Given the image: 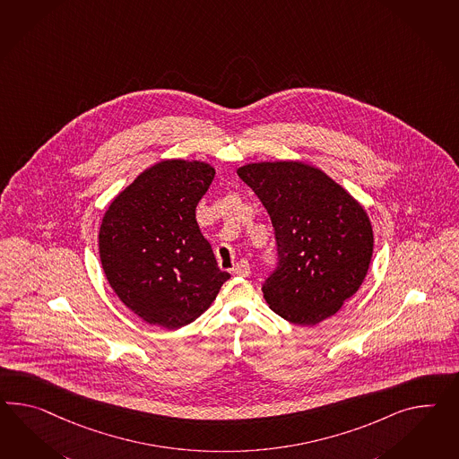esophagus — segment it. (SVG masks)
I'll use <instances>...</instances> for the list:
<instances>
[{
	"label": "esophagus",
	"instance_id": "34e87169",
	"mask_svg": "<svg viewBox=\"0 0 459 459\" xmlns=\"http://www.w3.org/2000/svg\"><path fill=\"white\" fill-rule=\"evenodd\" d=\"M233 273L238 274V276H249V263H247V259L238 261L235 268H233Z\"/></svg>",
	"mask_w": 459,
	"mask_h": 459
}]
</instances>
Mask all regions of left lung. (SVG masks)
<instances>
[{"mask_svg": "<svg viewBox=\"0 0 459 459\" xmlns=\"http://www.w3.org/2000/svg\"><path fill=\"white\" fill-rule=\"evenodd\" d=\"M238 177L258 195L276 233L278 270L264 299L286 321L315 326L336 315L365 281L375 236L363 204L317 166L258 161Z\"/></svg>", "mask_w": 459, "mask_h": 459, "instance_id": "left-lung-1", "label": "left lung"}]
</instances>
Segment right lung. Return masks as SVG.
I'll use <instances>...</instances> for the list:
<instances>
[{"instance_id": "right-lung-1", "label": "right lung", "mask_w": 459, "mask_h": 459, "mask_svg": "<svg viewBox=\"0 0 459 459\" xmlns=\"http://www.w3.org/2000/svg\"><path fill=\"white\" fill-rule=\"evenodd\" d=\"M214 173L200 160L158 161L103 214L98 247L106 280L123 305L153 326H186L230 280L196 221Z\"/></svg>"}]
</instances>
